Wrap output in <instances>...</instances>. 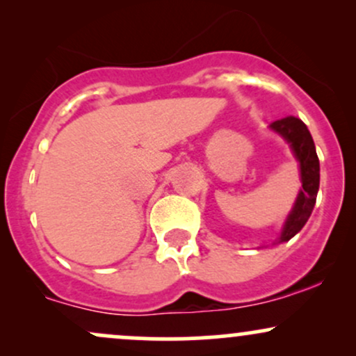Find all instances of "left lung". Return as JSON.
Returning <instances> with one entry per match:
<instances>
[{
    "label": "left lung",
    "mask_w": 356,
    "mask_h": 356,
    "mask_svg": "<svg viewBox=\"0 0 356 356\" xmlns=\"http://www.w3.org/2000/svg\"><path fill=\"white\" fill-rule=\"evenodd\" d=\"M271 129L281 134L291 144L293 152L300 162L301 182H303V189L298 194L295 207L281 232L280 239L283 243L298 234L312 216L314 202H316L318 187H320V161H318L312 134L300 118L293 115L280 118V120L273 122Z\"/></svg>",
    "instance_id": "obj_1"
}]
</instances>
